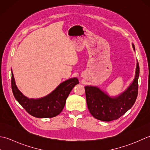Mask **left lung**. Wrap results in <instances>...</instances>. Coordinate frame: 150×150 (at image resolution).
<instances>
[{"label":"left lung","instance_id":"obj_1","mask_svg":"<svg viewBox=\"0 0 150 150\" xmlns=\"http://www.w3.org/2000/svg\"><path fill=\"white\" fill-rule=\"evenodd\" d=\"M132 47L135 50V45ZM139 65L137 62L135 78L129 86L119 95L111 96L98 87H85L87 108L98 120L109 122L117 120L130 109L135 103L138 94Z\"/></svg>","mask_w":150,"mask_h":150}]
</instances>
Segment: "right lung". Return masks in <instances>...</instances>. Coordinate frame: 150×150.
Here are the masks:
<instances>
[{"label":"right lung","instance_id":"obj_1","mask_svg":"<svg viewBox=\"0 0 150 150\" xmlns=\"http://www.w3.org/2000/svg\"><path fill=\"white\" fill-rule=\"evenodd\" d=\"M11 71V88L14 97L23 108L36 118H52L62 111L66 100L76 85L79 83L77 78H70L62 82L48 95L40 98H29L17 88Z\"/></svg>","mask_w":150,"mask_h":150}]
</instances>
